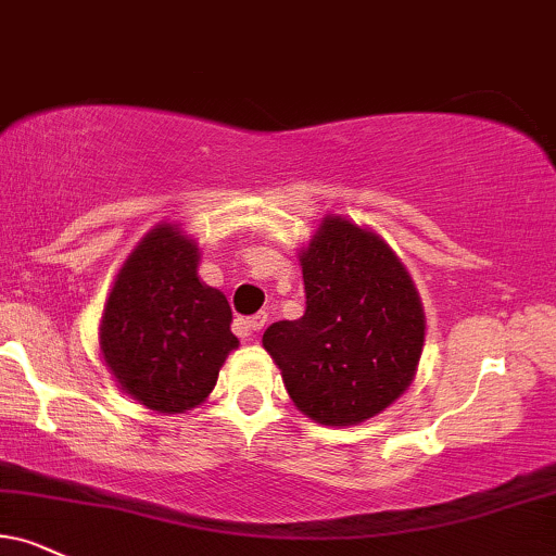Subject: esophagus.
Here are the masks:
<instances>
[{
    "label": "esophagus",
    "mask_w": 556,
    "mask_h": 556,
    "mask_svg": "<svg viewBox=\"0 0 556 556\" xmlns=\"http://www.w3.org/2000/svg\"><path fill=\"white\" fill-rule=\"evenodd\" d=\"M265 321H267V314H265V312H257L255 317L244 319V327H247V330H250V334H252V332H260V330H263Z\"/></svg>",
    "instance_id": "obj_1"
}]
</instances>
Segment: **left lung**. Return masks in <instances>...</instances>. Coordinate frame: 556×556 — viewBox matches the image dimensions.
<instances>
[{
  "label": "left lung",
  "mask_w": 556,
  "mask_h": 556,
  "mask_svg": "<svg viewBox=\"0 0 556 556\" xmlns=\"http://www.w3.org/2000/svg\"><path fill=\"white\" fill-rule=\"evenodd\" d=\"M299 263L304 317L267 327L263 348L309 420L330 428L371 420L417 374L420 293L387 239L348 216L325 214Z\"/></svg>",
  "instance_id": "8db88e82"
}]
</instances>
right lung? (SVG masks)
Masks as SVG:
<instances>
[{
    "label": "right lung",
    "mask_w": 556,
    "mask_h": 556,
    "mask_svg": "<svg viewBox=\"0 0 556 556\" xmlns=\"http://www.w3.org/2000/svg\"><path fill=\"white\" fill-rule=\"evenodd\" d=\"M201 250L180 224L162 222L123 260L102 309L100 358L131 400L182 415L208 400L237 351L229 301L198 276Z\"/></svg>",
    "instance_id": "right-lung-1"
}]
</instances>
